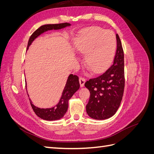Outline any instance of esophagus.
Returning <instances> with one entry per match:
<instances>
[{
    "instance_id": "1",
    "label": "esophagus",
    "mask_w": 154,
    "mask_h": 154,
    "mask_svg": "<svg viewBox=\"0 0 154 154\" xmlns=\"http://www.w3.org/2000/svg\"><path fill=\"white\" fill-rule=\"evenodd\" d=\"M79 81H80V84L81 87H83L84 86L85 84V79L83 78V77H80L79 78Z\"/></svg>"
}]
</instances>
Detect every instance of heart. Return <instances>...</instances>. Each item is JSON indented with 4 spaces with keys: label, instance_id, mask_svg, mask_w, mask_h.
I'll return each mask as SVG.
<instances>
[{
    "label": "heart",
    "instance_id": "obj_1",
    "mask_svg": "<svg viewBox=\"0 0 154 154\" xmlns=\"http://www.w3.org/2000/svg\"><path fill=\"white\" fill-rule=\"evenodd\" d=\"M74 48L78 53L85 54V65L92 72L99 73L112 62L116 49V36L110 31L91 27L74 41Z\"/></svg>",
    "mask_w": 154,
    "mask_h": 154
}]
</instances>
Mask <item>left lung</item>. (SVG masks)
Here are the masks:
<instances>
[{"label": "left lung", "mask_w": 154, "mask_h": 154, "mask_svg": "<svg viewBox=\"0 0 154 154\" xmlns=\"http://www.w3.org/2000/svg\"><path fill=\"white\" fill-rule=\"evenodd\" d=\"M114 62L106 71L85 82L91 95L86 111L92 119H106L115 114L122 100L125 88L124 52L119 35Z\"/></svg>", "instance_id": "8db88e82"}]
</instances>
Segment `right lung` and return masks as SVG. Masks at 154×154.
<instances>
[{
    "mask_svg": "<svg viewBox=\"0 0 154 154\" xmlns=\"http://www.w3.org/2000/svg\"><path fill=\"white\" fill-rule=\"evenodd\" d=\"M69 26H71V24L66 22L56 24H46L40 26L39 28L37 29L31 35L28 41V44H27V49L29 48V45L31 44L32 41L37 36H38L40 35L43 33L44 32L48 30L62 29ZM79 88H80V83H79L78 76H77L76 75H73V74H70L69 76L68 77L66 85L65 86V88L63 91L61 98H60L59 103L57 105L53 107V108L50 109H40L38 108V107L35 106L33 104H32V102L29 99L32 109L35 112V113L37 115V116H38L41 119L48 121H54L59 119L63 118L65 114L66 113L68 109V101L74 93L79 89Z\"/></svg>",
    "mask_w": 154,
    "mask_h": 154,
    "instance_id": "obj_1",
    "label": "right lung"
}]
</instances>
